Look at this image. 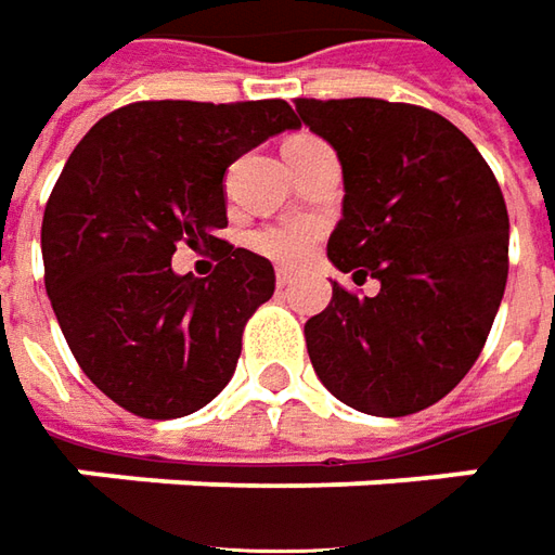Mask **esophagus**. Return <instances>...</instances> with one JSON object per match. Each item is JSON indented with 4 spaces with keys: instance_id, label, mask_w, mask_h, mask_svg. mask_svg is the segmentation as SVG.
Masks as SVG:
<instances>
[{
    "instance_id": "esophagus-1",
    "label": "esophagus",
    "mask_w": 555,
    "mask_h": 555,
    "mask_svg": "<svg viewBox=\"0 0 555 555\" xmlns=\"http://www.w3.org/2000/svg\"><path fill=\"white\" fill-rule=\"evenodd\" d=\"M274 281H278V286H281V289H284V286L293 284V274H289V271H284V269H278Z\"/></svg>"
}]
</instances>
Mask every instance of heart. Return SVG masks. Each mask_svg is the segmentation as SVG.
Returning <instances> with one entry per match:
<instances>
[{"mask_svg":"<svg viewBox=\"0 0 555 555\" xmlns=\"http://www.w3.org/2000/svg\"><path fill=\"white\" fill-rule=\"evenodd\" d=\"M308 143H318L314 137H293L286 149L308 146ZM253 250L269 256L281 266H299L311 244H314V229L305 225V222H278V225H266V229H256V232L247 237Z\"/></svg>","mask_w":555,"mask_h":555,"instance_id":"obj_1","label":"heart"}]
</instances>
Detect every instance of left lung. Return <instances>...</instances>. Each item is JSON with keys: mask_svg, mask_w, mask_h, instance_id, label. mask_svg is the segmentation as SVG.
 Listing matches in <instances>:
<instances>
[{"mask_svg": "<svg viewBox=\"0 0 555 555\" xmlns=\"http://www.w3.org/2000/svg\"><path fill=\"white\" fill-rule=\"evenodd\" d=\"M336 149L345 201L326 256L375 296L333 284L305 323L311 366L345 406L400 418L477 363L507 286L511 219L477 146L442 115L375 96L296 100Z\"/></svg>", "mask_w": 555, "mask_h": 555, "instance_id": "8db88e82", "label": "left lung"}]
</instances>
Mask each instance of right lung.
<instances>
[{"label":"right lung","instance_id":"obj_1","mask_svg":"<svg viewBox=\"0 0 555 555\" xmlns=\"http://www.w3.org/2000/svg\"><path fill=\"white\" fill-rule=\"evenodd\" d=\"M296 128L284 100H143L73 149L44 207V289L78 366L121 409L182 418L229 385L274 269L217 237L229 222L222 177ZM177 243L214 246L218 271L177 275Z\"/></svg>","mask_w":555,"mask_h":555}]
</instances>
